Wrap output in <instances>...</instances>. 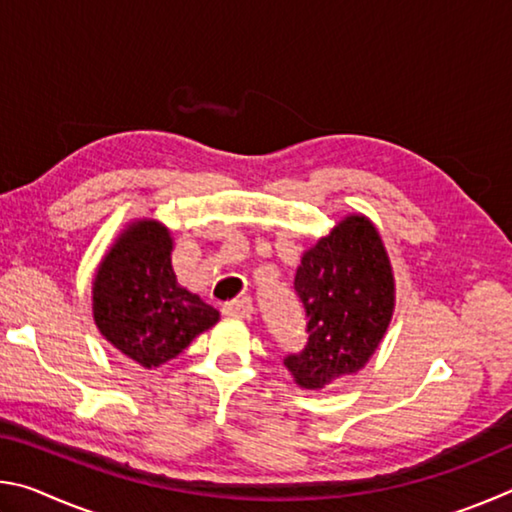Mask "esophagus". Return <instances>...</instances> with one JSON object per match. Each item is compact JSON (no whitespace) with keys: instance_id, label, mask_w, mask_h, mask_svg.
<instances>
[{"instance_id":"34e87169","label":"esophagus","mask_w":512,"mask_h":512,"mask_svg":"<svg viewBox=\"0 0 512 512\" xmlns=\"http://www.w3.org/2000/svg\"><path fill=\"white\" fill-rule=\"evenodd\" d=\"M223 314L225 316H235V318H248L250 314H253V300H250V298H237V300H232V302H225Z\"/></svg>"}]
</instances>
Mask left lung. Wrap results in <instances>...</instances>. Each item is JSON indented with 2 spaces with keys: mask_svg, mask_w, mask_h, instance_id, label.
<instances>
[{
  "mask_svg": "<svg viewBox=\"0 0 512 512\" xmlns=\"http://www.w3.org/2000/svg\"><path fill=\"white\" fill-rule=\"evenodd\" d=\"M296 293L307 314V345L284 366L307 391L357 375L377 352L395 311V275L368 216L348 214L300 257Z\"/></svg>",
  "mask_w": 512,
  "mask_h": 512,
  "instance_id": "1",
  "label": "left lung"
}]
</instances>
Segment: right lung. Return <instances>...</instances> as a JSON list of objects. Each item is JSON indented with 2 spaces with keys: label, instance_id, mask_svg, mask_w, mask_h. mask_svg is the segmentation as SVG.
<instances>
[{
  "label": "right lung",
  "instance_id": "1",
  "mask_svg": "<svg viewBox=\"0 0 512 512\" xmlns=\"http://www.w3.org/2000/svg\"><path fill=\"white\" fill-rule=\"evenodd\" d=\"M171 250L167 225L135 219L106 250L92 280L94 325L112 348L149 370L178 357L221 318L180 287Z\"/></svg>",
  "mask_w": 512,
  "mask_h": 512
}]
</instances>
